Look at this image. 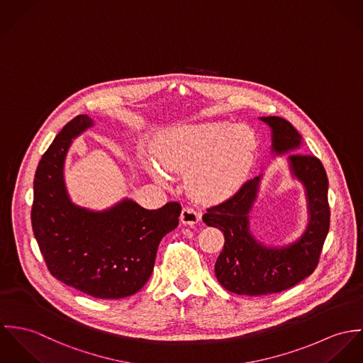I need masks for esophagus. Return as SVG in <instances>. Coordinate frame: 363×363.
<instances>
[{"mask_svg": "<svg viewBox=\"0 0 363 363\" xmlns=\"http://www.w3.org/2000/svg\"><path fill=\"white\" fill-rule=\"evenodd\" d=\"M179 218H181V223L185 225H195L201 221V214L191 207H185L182 208Z\"/></svg>", "mask_w": 363, "mask_h": 363, "instance_id": "obj_1", "label": "esophagus"}]
</instances>
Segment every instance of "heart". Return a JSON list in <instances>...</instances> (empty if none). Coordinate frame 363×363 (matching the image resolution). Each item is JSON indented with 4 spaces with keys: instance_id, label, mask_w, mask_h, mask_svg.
Returning a JSON list of instances; mask_svg holds the SVG:
<instances>
[{
    "instance_id": "obj_1",
    "label": "heart",
    "mask_w": 363,
    "mask_h": 363,
    "mask_svg": "<svg viewBox=\"0 0 363 363\" xmlns=\"http://www.w3.org/2000/svg\"><path fill=\"white\" fill-rule=\"evenodd\" d=\"M255 146V135L246 125L184 123L160 132L152 143V156L157 164H143L160 185L168 184L165 172H185V188L194 199L221 201L241 186Z\"/></svg>"
}]
</instances>
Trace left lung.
<instances>
[{
	"mask_svg": "<svg viewBox=\"0 0 363 363\" xmlns=\"http://www.w3.org/2000/svg\"><path fill=\"white\" fill-rule=\"evenodd\" d=\"M272 128L273 155H285L302 143L298 130L280 117H262ZM292 175L305 186L309 223L305 233L281 247L257 241L249 228V213L256 201L262 175L246 181L241 189L207 208L203 221L224 233V247L216 262L218 282L230 292L259 296L281 292L309 277L318 267L330 228L328 179L322 162L309 155H289Z\"/></svg>",
	"mask_w": 363,
	"mask_h": 363,
	"instance_id": "left-lung-1",
	"label": "left lung"
}]
</instances>
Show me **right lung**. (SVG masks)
Here are the masks:
<instances>
[{
    "mask_svg": "<svg viewBox=\"0 0 363 363\" xmlns=\"http://www.w3.org/2000/svg\"><path fill=\"white\" fill-rule=\"evenodd\" d=\"M93 126L89 116L68 122L43 155L33 184L32 227L50 273L99 299L136 294L150 279L159 243L178 225L181 204L147 210L123 199L93 211L69 199L64 181L68 149Z\"/></svg>",
    "mask_w": 363,
    "mask_h": 363,
    "instance_id": "1",
    "label": "right lung"
}]
</instances>
